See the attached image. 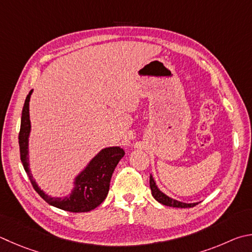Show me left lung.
I'll use <instances>...</instances> for the list:
<instances>
[{"instance_id": "8db88e82", "label": "left lung", "mask_w": 252, "mask_h": 252, "mask_svg": "<svg viewBox=\"0 0 252 252\" xmlns=\"http://www.w3.org/2000/svg\"><path fill=\"white\" fill-rule=\"evenodd\" d=\"M150 187H151V190H152L153 197L157 199L158 203H161L165 206H170V207H176V208H189V207H194V206L197 205V203L185 204V203L178 202V200H175L173 198H170L168 196L163 194L162 191L158 189V186L155 185V182L151 175H150Z\"/></svg>"}]
</instances>
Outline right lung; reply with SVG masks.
I'll return each mask as SVG.
<instances>
[{
  "label": "right lung",
  "mask_w": 252,
  "mask_h": 252,
  "mask_svg": "<svg viewBox=\"0 0 252 252\" xmlns=\"http://www.w3.org/2000/svg\"><path fill=\"white\" fill-rule=\"evenodd\" d=\"M32 90L25 99L24 107L22 110L21 129L18 133V144H20V154L23 167L29 176L34 189L45 202L55 207L70 213H86L94 209L101 204L107 197L110 186L112 173L119 161L125 155V151L120 148H107L102 150L88 167L76 178V187L72 193L65 198L49 197L36 185L33 176L31 175L29 168V158H27V142L31 129L29 104Z\"/></svg>",
  "instance_id": "obj_1"
}]
</instances>
